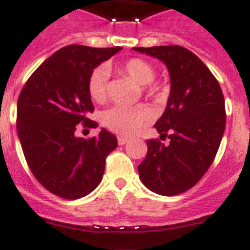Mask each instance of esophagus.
Returning a JSON list of instances; mask_svg holds the SVG:
<instances>
[{"label": "esophagus", "mask_w": 250, "mask_h": 250, "mask_svg": "<svg viewBox=\"0 0 250 250\" xmlns=\"http://www.w3.org/2000/svg\"><path fill=\"white\" fill-rule=\"evenodd\" d=\"M128 143V139H125V137L123 136H118V144L119 145H125Z\"/></svg>", "instance_id": "34e87169"}]
</instances>
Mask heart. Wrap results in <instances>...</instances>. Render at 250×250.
Wrapping results in <instances>:
<instances>
[{"label": "heart", "mask_w": 250, "mask_h": 250, "mask_svg": "<svg viewBox=\"0 0 250 250\" xmlns=\"http://www.w3.org/2000/svg\"><path fill=\"white\" fill-rule=\"evenodd\" d=\"M115 70L118 74L125 75L140 84L143 92L148 98L153 101H160L166 94V88L162 84L156 83V68L150 62L143 58H129V60L110 66L106 64V68L97 67L90 72L86 82V89L89 97L94 102L101 104L107 97V71ZM149 113L143 106H113L102 114V123L105 127L114 132L123 136H132L140 128L149 123Z\"/></svg>", "instance_id": "1"}]
</instances>
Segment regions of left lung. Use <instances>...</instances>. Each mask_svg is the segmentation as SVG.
I'll list each match as a JSON object with an SVG mask.
<instances>
[{
  "instance_id": "1",
  "label": "left lung",
  "mask_w": 250,
  "mask_h": 250,
  "mask_svg": "<svg viewBox=\"0 0 250 250\" xmlns=\"http://www.w3.org/2000/svg\"><path fill=\"white\" fill-rule=\"evenodd\" d=\"M161 60L168 68L170 97L154 127L158 139L146 141L148 153L139 176L149 189L176 196L196 186L217 156L226 127L221 85L196 54L179 45L133 48Z\"/></svg>"
}]
</instances>
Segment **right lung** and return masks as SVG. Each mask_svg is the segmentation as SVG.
Masks as SVG:
<instances>
[{"mask_svg":"<svg viewBox=\"0 0 250 250\" xmlns=\"http://www.w3.org/2000/svg\"><path fill=\"white\" fill-rule=\"evenodd\" d=\"M121 46L67 45L29 76L18 98L17 131L28 167L41 186L58 197L76 200L100 184L106 157L117 137L102 128L98 136L76 137V125L96 128L86 82L98 64Z\"/></svg>","mask_w":250,"mask_h":250,"instance_id":"obj_1","label":"right lung"}]
</instances>
